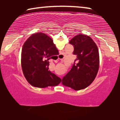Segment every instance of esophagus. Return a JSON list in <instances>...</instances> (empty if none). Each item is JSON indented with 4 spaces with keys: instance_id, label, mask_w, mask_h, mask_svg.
<instances>
[{
    "instance_id": "obj_1",
    "label": "esophagus",
    "mask_w": 120,
    "mask_h": 120,
    "mask_svg": "<svg viewBox=\"0 0 120 120\" xmlns=\"http://www.w3.org/2000/svg\"><path fill=\"white\" fill-rule=\"evenodd\" d=\"M59 59H59V58H58V60H59Z\"/></svg>"
}]
</instances>
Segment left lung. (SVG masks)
Segmentation results:
<instances>
[{"instance_id":"left-lung-1","label":"left lung","mask_w":120,"mask_h":120,"mask_svg":"<svg viewBox=\"0 0 120 120\" xmlns=\"http://www.w3.org/2000/svg\"><path fill=\"white\" fill-rule=\"evenodd\" d=\"M69 43L74 46L73 54L77 58L71 70L62 78V83L75 90H80L90 85L98 72V48L89 36L83 34L75 36Z\"/></svg>"}]
</instances>
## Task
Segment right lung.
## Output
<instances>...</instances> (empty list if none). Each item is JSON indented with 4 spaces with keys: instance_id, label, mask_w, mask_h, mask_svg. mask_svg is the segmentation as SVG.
Listing matches in <instances>:
<instances>
[{
    "instance_id": "1",
    "label": "right lung",
    "mask_w": 120,
    "mask_h": 120,
    "mask_svg": "<svg viewBox=\"0 0 120 120\" xmlns=\"http://www.w3.org/2000/svg\"><path fill=\"white\" fill-rule=\"evenodd\" d=\"M57 49L52 38L42 33L32 35L22 48L21 64L23 74L32 86L44 88L57 86L61 79L49 70V60Z\"/></svg>"
}]
</instances>
